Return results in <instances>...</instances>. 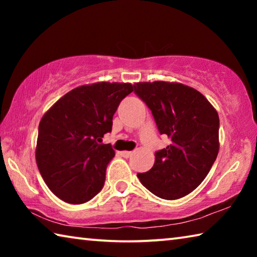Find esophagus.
Here are the masks:
<instances>
[{
  "mask_svg": "<svg viewBox=\"0 0 257 257\" xmlns=\"http://www.w3.org/2000/svg\"><path fill=\"white\" fill-rule=\"evenodd\" d=\"M132 152H128V151H123V152H121V155L123 156V158H125V159H128V158H130V156H132Z\"/></svg>",
  "mask_w": 257,
  "mask_h": 257,
  "instance_id": "34e87169",
  "label": "esophagus"
}]
</instances>
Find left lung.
<instances>
[{"label": "left lung", "instance_id": "obj_1", "mask_svg": "<svg viewBox=\"0 0 257 257\" xmlns=\"http://www.w3.org/2000/svg\"><path fill=\"white\" fill-rule=\"evenodd\" d=\"M161 135L171 144L155 153L153 168L137 177L163 199L190 194L205 179L219 153V114L206 97L180 82H136Z\"/></svg>", "mask_w": 257, "mask_h": 257}]
</instances>
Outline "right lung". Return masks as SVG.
Instances as JSON below:
<instances>
[{
    "instance_id": "add662e5",
    "label": "right lung",
    "mask_w": 257,
    "mask_h": 257,
    "mask_svg": "<svg viewBox=\"0 0 257 257\" xmlns=\"http://www.w3.org/2000/svg\"><path fill=\"white\" fill-rule=\"evenodd\" d=\"M134 92L129 82H95L70 90L50 107L38 125L36 163L56 197L82 204L103 188L114 151L101 144L112 130L120 102Z\"/></svg>"
}]
</instances>
